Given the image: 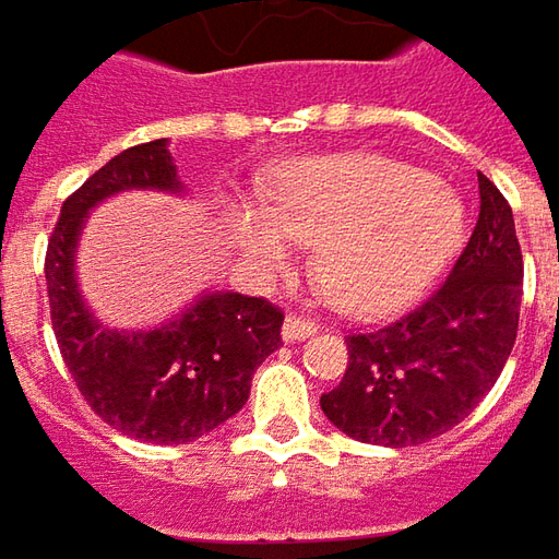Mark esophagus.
I'll return each instance as SVG.
<instances>
[{"label":"esophagus","mask_w":559,"mask_h":559,"mask_svg":"<svg viewBox=\"0 0 559 559\" xmlns=\"http://www.w3.org/2000/svg\"><path fill=\"white\" fill-rule=\"evenodd\" d=\"M313 333H317V323L305 320V317L289 313V317L283 320V338H286V342H301V338H311Z\"/></svg>","instance_id":"1"}]
</instances>
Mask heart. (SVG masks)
Here are the masks:
<instances>
[{
	"instance_id": "obj_1",
	"label": "heart",
	"mask_w": 559,
	"mask_h": 559,
	"mask_svg": "<svg viewBox=\"0 0 559 559\" xmlns=\"http://www.w3.org/2000/svg\"><path fill=\"white\" fill-rule=\"evenodd\" d=\"M233 239L261 273L313 246V270L335 308L376 317L429 289L463 242V204L451 186L382 155L292 164L270 204H233Z\"/></svg>"
}]
</instances>
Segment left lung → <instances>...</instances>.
<instances>
[{
    "mask_svg": "<svg viewBox=\"0 0 559 559\" xmlns=\"http://www.w3.org/2000/svg\"><path fill=\"white\" fill-rule=\"evenodd\" d=\"M523 251L513 211L479 174V221L451 276L417 311L348 335V370L320 407L367 444L439 439L476 411L516 342Z\"/></svg>",
    "mask_w": 559,
    "mask_h": 559,
    "instance_id": "obj_1",
    "label": "left lung"
}]
</instances>
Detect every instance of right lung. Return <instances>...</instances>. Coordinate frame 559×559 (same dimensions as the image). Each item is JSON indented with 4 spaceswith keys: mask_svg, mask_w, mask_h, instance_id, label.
<instances>
[{
    "mask_svg": "<svg viewBox=\"0 0 559 559\" xmlns=\"http://www.w3.org/2000/svg\"><path fill=\"white\" fill-rule=\"evenodd\" d=\"M127 189L183 192L167 140L115 155L61 204L46 251L52 330L80 395L108 426L186 444L242 411L251 376L280 348L283 311L239 292H204L155 330L102 326L76 283V246L86 214Z\"/></svg>",
    "mask_w": 559,
    "mask_h": 559,
    "instance_id": "1",
    "label": "right lung"
}]
</instances>
